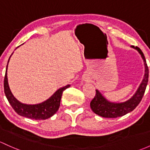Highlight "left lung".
I'll list each match as a JSON object with an SVG mask.
<instances>
[{"instance_id":"8db88e82","label":"left lung","mask_w":150,"mask_h":150,"mask_svg":"<svg viewBox=\"0 0 150 150\" xmlns=\"http://www.w3.org/2000/svg\"><path fill=\"white\" fill-rule=\"evenodd\" d=\"M132 47L137 50L144 61L145 72H144V78L141 84L139 86L136 93L130 99L124 102H121V103H113V102L109 101L98 90H96V94L95 97L91 102V109L96 114L104 118L120 117L133 111L142 99L146 86H147L148 78H149V69L146 64L144 55L142 50L137 47L132 46Z\"/></svg>"}]
</instances>
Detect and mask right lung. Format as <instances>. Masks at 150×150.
<instances>
[{
  "label": "right lung",
  "instance_id": "add662e5",
  "mask_svg": "<svg viewBox=\"0 0 150 150\" xmlns=\"http://www.w3.org/2000/svg\"><path fill=\"white\" fill-rule=\"evenodd\" d=\"M7 68L8 64L6 67V75H5L4 78L5 95L12 108L18 115L29 118V119H35V120H45V119H49L52 116L58 111L59 105H60V100L63 91L70 87V85H67L64 87L59 88L51 97L49 98L47 100L42 102V103L34 104V105L22 103L14 97L11 91L8 83Z\"/></svg>",
  "mask_w": 150,
  "mask_h": 150
}]
</instances>
